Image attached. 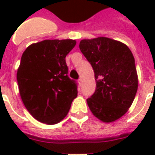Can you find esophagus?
Masks as SVG:
<instances>
[{
	"instance_id": "esophagus-1",
	"label": "esophagus",
	"mask_w": 155,
	"mask_h": 155,
	"mask_svg": "<svg viewBox=\"0 0 155 155\" xmlns=\"http://www.w3.org/2000/svg\"><path fill=\"white\" fill-rule=\"evenodd\" d=\"M82 80H81V79H80V80H78V83H79V84L80 85H81L82 84Z\"/></svg>"
}]
</instances>
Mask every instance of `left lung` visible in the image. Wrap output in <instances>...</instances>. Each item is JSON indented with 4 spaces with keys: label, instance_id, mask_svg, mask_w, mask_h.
<instances>
[{
    "label": "left lung",
    "instance_id": "obj_1",
    "mask_svg": "<svg viewBox=\"0 0 155 155\" xmlns=\"http://www.w3.org/2000/svg\"><path fill=\"white\" fill-rule=\"evenodd\" d=\"M80 49L91 63L97 82L87 105L99 120L113 122L127 113L137 93L134 57L125 43L106 37L81 40Z\"/></svg>",
    "mask_w": 155,
    "mask_h": 155
}]
</instances>
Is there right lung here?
I'll list each match as a JSON object with an SVG mask.
<instances>
[{"mask_svg": "<svg viewBox=\"0 0 155 155\" xmlns=\"http://www.w3.org/2000/svg\"><path fill=\"white\" fill-rule=\"evenodd\" d=\"M73 39L43 40L23 52L17 72L21 98L33 117L47 125L60 122L77 97V86L68 76L65 58Z\"/></svg>", "mask_w": 155, "mask_h": 155, "instance_id": "obj_1", "label": "right lung"}]
</instances>
